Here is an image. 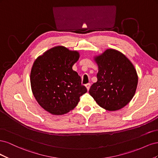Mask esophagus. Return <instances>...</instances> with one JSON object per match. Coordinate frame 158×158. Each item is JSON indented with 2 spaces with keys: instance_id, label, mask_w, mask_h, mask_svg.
<instances>
[{
  "instance_id": "obj_1",
  "label": "esophagus",
  "mask_w": 158,
  "mask_h": 158,
  "mask_svg": "<svg viewBox=\"0 0 158 158\" xmlns=\"http://www.w3.org/2000/svg\"><path fill=\"white\" fill-rule=\"evenodd\" d=\"M85 87H86L88 90H89V88H90V84H85Z\"/></svg>"
}]
</instances>
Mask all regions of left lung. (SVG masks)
<instances>
[{
	"instance_id": "1",
	"label": "left lung",
	"mask_w": 158,
	"mask_h": 158,
	"mask_svg": "<svg viewBox=\"0 0 158 158\" xmlns=\"http://www.w3.org/2000/svg\"><path fill=\"white\" fill-rule=\"evenodd\" d=\"M98 66V81L89 90L95 101L108 111H116L131 102L135 94L138 75L131 62L121 52L107 49L94 58Z\"/></svg>"
}]
</instances>
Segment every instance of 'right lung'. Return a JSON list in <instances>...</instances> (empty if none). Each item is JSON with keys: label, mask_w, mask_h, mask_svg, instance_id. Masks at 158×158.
Segmentation results:
<instances>
[{"label": "right lung", "mask_w": 158, "mask_h": 158, "mask_svg": "<svg viewBox=\"0 0 158 158\" xmlns=\"http://www.w3.org/2000/svg\"><path fill=\"white\" fill-rule=\"evenodd\" d=\"M80 54L63 46L45 51L33 63L30 74L33 95L40 106L55 115L67 113L87 92L73 66Z\"/></svg>", "instance_id": "1"}]
</instances>
